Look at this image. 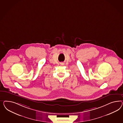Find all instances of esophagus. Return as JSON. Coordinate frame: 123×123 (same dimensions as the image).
<instances>
[{"label":"esophagus","mask_w":123,"mask_h":123,"mask_svg":"<svg viewBox=\"0 0 123 123\" xmlns=\"http://www.w3.org/2000/svg\"><path fill=\"white\" fill-rule=\"evenodd\" d=\"M61 64H63V63H61Z\"/></svg>","instance_id":"34e87169"}]
</instances>
